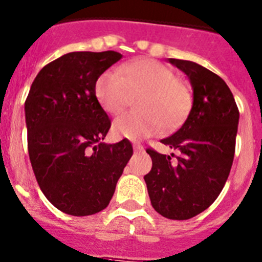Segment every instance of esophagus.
Here are the masks:
<instances>
[{
	"label": "esophagus",
	"mask_w": 262,
	"mask_h": 262,
	"mask_svg": "<svg viewBox=\"0 0 262 262\" xmlns=\"http://www.w3.org/2000/svg\"><path fill=\"white\" fill-rule=\"evenodd\" d=\"M134 149H135V152H143L144 148L140 143H136L134 144Z\"/></svg>",
	"instance_id": "34e87169"
}]
</instances>
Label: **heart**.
<instances>
[{
  "instance_id": "heart-1",
  "label": "heart",
  "mask_w": 262,
  "mask_h": 262,
  "mask_svg": "<svg viewBox=\"0 0 262 262\" xmlns=\"http://www.w3.org/2000/svg\"><path fill=\"white\" fill-rule=\"evenodd\" d=\"M95 93L102 109L110 114L123 110L131 96L140 95L136 101L140 110L124 113L113 123L115 135L129 140L178 126L192 102L188 88L169 67L155 59H136L122 64L118 71H105L96 81Z\"/></svg>"
}]
</instances>
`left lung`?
<instances>
[{
	"mask_svg": "<svg viewBox=\"0 0 262 262\" xmlns=\"http://www.w3.org/2000/svg\"><path fill=\"white\" fill-rule=\"evenodd\" d=\"M188 76L193 102L177 133L161 143L179 156L152 148V170L144 177L155 210L169 220H189L208 209L229 178L235 153L239 109L227 84L200 64L169 58ZM177 160L171 161V157Z\"/></svg>",
	"mask_w": 262,
	"mask_h": 262,
	"instance_id": "obj_1",
	"label": "left lung"
}]
</instances>
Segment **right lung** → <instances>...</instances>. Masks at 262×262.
<instances>
[{"label": "right lung", "mask_w": 262, "mask_h": 262, "mask_svg": "<svg viewBox=\"0 0 262 262\" xmlns=\"http://www.w3.org/2000/svg\"><path fill=\"white\" fill-rule=\"evenodd\" d=\"M122 54L73 52L40 70L25 104L28 153L40 189L57 209L83 217L109 205L133 156L127 139L105 144L112 122L96 81Z\"/></svg>", "instance_id": "right-lung-1"}]
</instances>
